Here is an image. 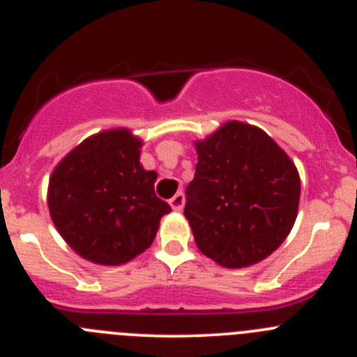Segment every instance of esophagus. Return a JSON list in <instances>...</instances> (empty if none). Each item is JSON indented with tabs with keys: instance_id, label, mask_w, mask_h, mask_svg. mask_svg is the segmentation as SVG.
Segmentation results:
<instances>
[{
	"instance_id": "esophagus-1",
	"label": "esophagus",
	"mask_w": 357,
	"mask_h": 357,
	"mask_svg": "<svg viewBox=\"0 0 357 357\" xmlns=\"http://www.w3.org/2000/svg\"><path fill=\"white\" fill-rule=\"evenodd\" d=\"M171 208L174 211H181L183 210V206H185V195L181 194V192H178V194L174 195V197L171 199Z\"/></svg>"
}]
</instances>
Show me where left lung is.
I'll return each mask as SVG.
<instances>
[{"label":"left lung","instance_id":"obj_1","mask_svg":"<svg viewBox=\"0 0 357 357\" xmlns=\"http://www.w3.org/2000/svg\"><path fill=\"white\" fill-rule=\"evenodd\" d=\"M185 217L202 255L226 268L271 256L295 224L301 178L263 130L229 121L195 142Z\"/></svg>","mask_w":357,"mask_h":357}]
</instances>
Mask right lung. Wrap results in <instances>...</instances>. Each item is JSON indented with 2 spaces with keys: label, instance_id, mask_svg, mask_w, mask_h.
Here are the masks:
<instances>
[{
  "label": "right lung",
  "instance_id": "add662e5",
  "mask_svg": "<svg viewBox=\"0 0 357 357\" xmlns=\"http://www.w3.org/2000/svg\"><path fill=\"white\" fill-rule=\"evenodd\" d=\"M142 140L126 128L99 131L54 167L47 206L54 227L76 255L98 265H123L153 243L171 211L156 197V172L140 163Z\"/></svg>",
  "mask_w": 357,
  "mask_h": 357
}]
</instances>
